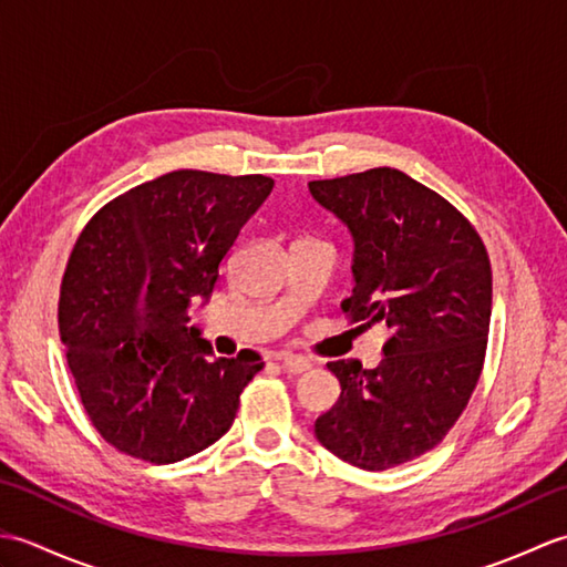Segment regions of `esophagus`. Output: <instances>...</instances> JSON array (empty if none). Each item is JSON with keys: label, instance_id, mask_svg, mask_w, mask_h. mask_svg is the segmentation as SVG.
<instances>
[{"label": "esophagus", "instance_id": "1", "mask_svg": "<svg viewBox=\"0 0 567 567\" xmlns=\"http://www.w3.org/2000/svg\"><path fill=\"white\" fill-rule=\"evenodd\" d=\"M277 360H280V365H282L287 372H292V375H302V372L311 370V363H309V360H307L305 355L282 353Z\"/></svg>", "mask_w": 567, "mask_h": 567}]
</instances>
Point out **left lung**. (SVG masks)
<instances>
[{
	"label": "left lung",
	"mask_w": 567,
	"mask_h": 567,
	"mask_svg": "<svg viewBox=\"0 0 567 567\" xmlns=\"http://www.w3.org/2000/svg\"><path fill=\"white\" fill-rule=\"evenodd\" d=\"M309 195L353 240V292L341 307L360 329H392L378 368L327 365L341 396L315 433L378 473L431 451L463 414L487 348L489 260L461 212L394 167L317 179Z\"/></svg>",
	"instance_id": "1"
}]
</instances>
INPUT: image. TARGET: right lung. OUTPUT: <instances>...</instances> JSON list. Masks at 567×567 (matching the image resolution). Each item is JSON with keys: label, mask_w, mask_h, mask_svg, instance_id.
<instances>
[{"label": "right lung", "mask_w": 567, "mask_h": 567, "mask_svg": "<svg viewBox=\"0 0 567 567\" xmlns=\"http://www.w3.org/2000/svg\"><path fill=\"white\" fill-rule=\"evenodd\" d=\"M272 187L265 175L175 171L84 226L58 323L84 412L114 449L167 465L231 429L260 355L216 358L187 311L209 302L224 256Z\"/></svg>", "instance_id": "add662e5"}]
</instances>
